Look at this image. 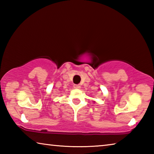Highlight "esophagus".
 <instances>
[{
  "label": "esophagus",
  "instance_id": "obj_1",
  "mask_svg": "<svg viewBox=\"0 0 154 154\" xmlns=\"http://www.w3.org/2000/svg\"><path fill=\"white\" fill-rule=\"evenodd\" d=\"M73 87L75 88H77V89H79V88H81V86L79 85H77V84H75L74 85H73Z\"/></svg>",
  "mask_w": 154,
  "mask_h": 154
}]
</instances>
